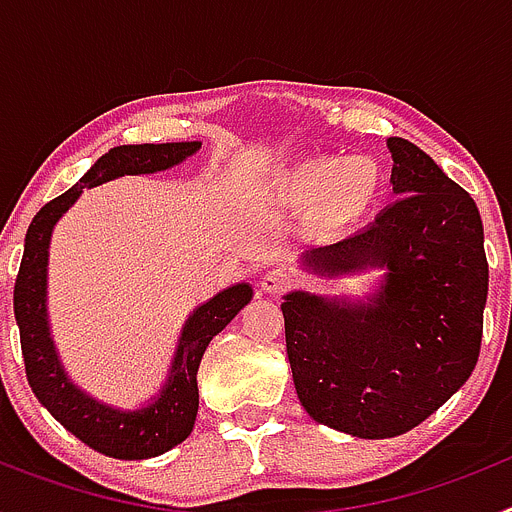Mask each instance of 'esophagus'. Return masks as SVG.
Returning a JSON list of instances; mask_svg holds the SVG:
<instances>
[{
  "mask_svg": "<svg viewBox=\"0 0 512 512\" xmlns=\"http://www.w3.org/2000/svg\"><path fill=\"white\" fill-rule=\"evenodd\" d=\"M292 284V274H289L287 269H269L261 277V289H264L266 295H279V292H284V289Z\"/></svg>",
  "mask_w": 512,
  "mask_h": 512,
  "instance_id": "34e87169",
  "label": "esophagus"
}]
</instances>
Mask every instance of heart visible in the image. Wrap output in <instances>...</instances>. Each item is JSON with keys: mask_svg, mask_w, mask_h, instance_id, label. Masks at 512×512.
<instances>
[{"mask_svg": "<svg viewBox=\"0 0 512 512\" xmlns=\"http://www.w3.org/2000/svg\"><path fill=\"white\" fill-rule=\"evenodd\" d=\"M382 169L372 156H318L289 171L284 192L297 205L315 202L325 225L354 223L377 200Z\"/></svg>", "mask_w": 512, "mask_h": 512, "instance_id": "obj_1", "label": "heart"}]
</instances>
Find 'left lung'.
<instances>
[{
  "label": "left lung",
  "instance_id": "left-lung-1",
  "mask_svg": "<svg viewBox=\"0 0 512 512\" xmlns=\"http://www.w3.org/2000/svg\"><path fill=\"white\" fill-rule=\"evenodd\" d=\"M392 194L374 223L302 256L341 277L382 269L369 300L284 295L292 379L312 420L356 438H395L467 382L487 302L485 230L477 205L405 138H387Z\"/></svg>",
  "mask_w": 512,
  "mask_h": 512
}]
</instances>
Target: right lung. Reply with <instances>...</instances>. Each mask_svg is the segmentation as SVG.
Masks as SVG:
<instances>
[{
    "mask_svg": "<svg viewBox=\"0 0 512 512\" xmlns=\"http://www.w3.org/2000/svg\"><path fill=\"white\" fill-rule=\"evenodd\" d=\"M200 140L182 143H143V146H117L99 156L92 169L61 197L40 207L27 228L25 253L15 282V318L20 325L22 359L27 382L35 397L58 423L89 449L112 459H151L174 449L192 433L200 390L197 369L212 338L251 302L253 289L248 282L217 292L200 307H194L182 328L161 390L135 410H122L110 402L97 400L71 382L63 369L61 356L51 336L48 320V248L56 223L81 197L84 189L112 182L117 176H138L166 171L187 161L200 151Z\"/></svg>",
    "mask_w": 512,
    "mask_h": 512,
    "instance_id": "1",
    "label": "right lung"
}]
</instances>
